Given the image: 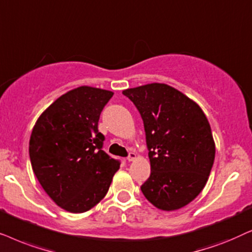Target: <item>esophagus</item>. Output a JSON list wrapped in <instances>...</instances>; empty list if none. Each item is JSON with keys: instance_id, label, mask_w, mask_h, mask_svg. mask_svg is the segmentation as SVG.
<instances>
[{"instance_id": "34e87169", "label": "esophagus", "mask_w": 252, "mask_h": 252, "mask_svg": "<svg viewBox=\"0 0 252 252\" xmlns=\"http://www.w3.org/2000/svg\"><path fill=\"white\" fill-rule=\"evenodd\" d=\"M135 159H136V153L135 152H130L128 158H126V160H128L129 162H130V161H133Z\"/></svg>"}]
</instances>
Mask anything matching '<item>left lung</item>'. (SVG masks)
<instances>
[{
  "label": "left lung",
  "instance_id": "8db88e82",
  "mask_svg": "<svg viewBox=\"0 0 252 252\" xmlns=\"http://www.w3.org/2000/svg\"><path fill=\"white\" fill-rule=\"evenodd\" d=\"M142 116L151 175L140 190L163 211L179 210L204 189L216 145L205 114L196 102L166 84L124 90Z\"/></svg>",
  "mask_w": 252,
  "mask_h": 252
}]
</instances>
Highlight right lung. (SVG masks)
Masks as SVG:
<instances>
[{
    "instance_id": "obj_1",
    "label": "right lung",
    "mask_w": 252,
    "mask_h": 252,
    "mask_svg": "<svg viewBox=\"0 0 252 252\" xmlns=\"http://www.w3.org/2000/svg\"><path fill=\"white\" fill-rule=\"evenodd\" d=\"M114 93L80 86L55 100L36 121L30 138L32 169L56 205L71 213L94 207L112 183L120 161L102 150L98 130Z\"/></svg>"
}]
</instances>
